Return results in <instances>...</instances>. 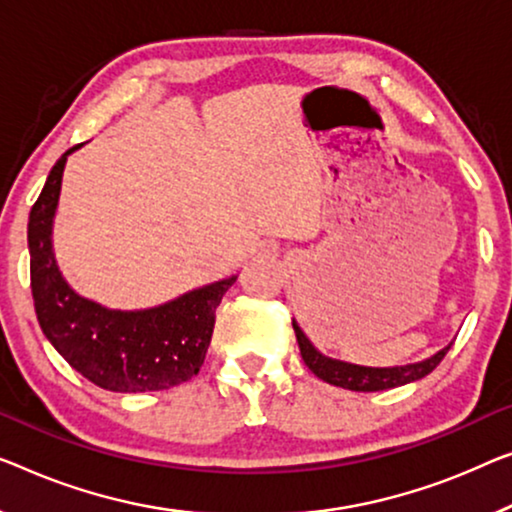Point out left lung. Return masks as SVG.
<instances>
[{"mask_svg": "<svg viewBox=\"0 0 512 512\" xmlns=\"http://www.w3.org/2000/svg\"><path fill=\"white\" fill-rule=\"evenodd\" d=\"M294 333H296V342H299L303 363L315 372L319 379H324L326 384L347 388V391H363V393H372V391H386V388H395V386H404L409 381L423 379L430 375V372L437 368V365L444 361V356L451 345L441 349L430 358H425L421 363H411V365H398V368H365V365H354V363H345V361H335V358H329L324 354H319L312 342L305 338V333L301 331V326L292 319Z\"/></svg>", "mask_w": 512, "mask_h": 512, "instance_id": "obj_1", "label": "left lung"}]
</instances>
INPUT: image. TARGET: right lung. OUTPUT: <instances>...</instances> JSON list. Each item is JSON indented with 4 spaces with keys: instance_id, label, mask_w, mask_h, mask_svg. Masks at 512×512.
Returning <instances> with one entry per match:
<instances>
[{
    "instance_id": "1",
    "label": "right lung",
    "mask_w": 512,
    "mask_h": 512,
    "mask_svg": "<svg viewBox=\"0 0 512 512\" xmlns=\"http://www.w3.org/2000/svg\"><path fill=\"white\" fill-rule=\"evenodd\" d=\"M78 147L82 144L57 160L29 213V273L38 324L66 363L105 391L144 393L179 386L200 372L216 308L236 278L211 282L147 310H110L75 294L52 253V220L66 158Z\"/></svg>"
}]
</instances>
